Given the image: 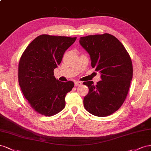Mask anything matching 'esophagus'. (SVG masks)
<instances>
[{"label":"esophagus","instance_id":"34e87169","mask_svg":"<svg viewBox=\"0 0 151 151\" xmlns=\"http://www.w3.org/2000/svg\"><path fill=\"white\" fill-rule=\"evenodd\" d=\"M81 84H82V82H81V81H75V87H78V86H80Z\"/></svg>","mask_w":151,"mask_h":151}]
</instances>
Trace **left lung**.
Instances as JSON below:
<instances>
[{
  "label": "left lung",
  "mask_w": 151,
  "mask_h": 151,
  "mask_svg": "<svg viewBox=\"0 0 151 151\" xmlns=\"http://www.w3.org/2000/svg\"><path fill=\"white\" fill-rule=\"evenodd\" d=\"M81 45L88 52L91 65L100 71L101 80L94 85L85 81L89 91L83 105L88 113L104 117L116 112L126 99L133 76L130 55L118 38L109 33L80 37Z\"/></svg>",
  "instance_id": "8db88e82"
}]
</instances>
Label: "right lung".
<instances>
[{
    "mask_svg": "<svg viewBox=\"0 0 151 151\" xmlns=\"http://www.w3.org/2000/svg\"><path fill=\"white\" fill-rule=\"evenodd\" d=\"M76 39V37L43 34L30 43L21 55L18 66L19 85L37 113L51 116L65 107V97L74 83L56 80L54 70Z\"/></svg>",
    "mask_w": 151,
    "mask_h": 151,
    "instance_id": "obj_1",
    "label": "right lung"
}]
</instances>
